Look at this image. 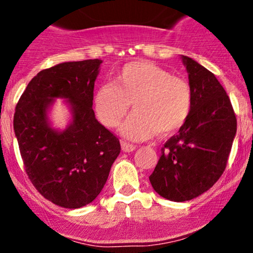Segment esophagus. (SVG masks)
<instances>
[{
    "instance_id": "obj_1",
    "label": "esophagus",
    "mask_w": 253,
    "mask_h": 253,
    "mask_svg": "<svg viewBox=\"0 0 253 253\" xmlns=\"http://www.w3.org/2000/svg\"><path fill=\"white\" fill-rule=\"evenodd\" d=\"M121 149L124 152H133L135 150V146L133 144L126 143V141H121Z\"/></svg>"
}]
</instances>
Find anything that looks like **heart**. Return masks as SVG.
Listing matches in <instances>:
<instances>
[{
    "instance_id": "obj_1",
    "label": "heart",
    "mask_w": 253,
    "mask_h": 253,
    "mask_svg": "<svg viewBox=\"0 0 253 253\" xmlns=\"http://www.w3.org/2000/svg\"><path fill=\"white\" fill-rule=\"evenodd\" d=\"M130 102L134 112L120 126L130 140H144L158 133L170 135L189 118L193 107L190 85L155 63L140 60L124 65L95 91L94 107L108 127L121 121Z\"/></svg>"
}]
</instances>
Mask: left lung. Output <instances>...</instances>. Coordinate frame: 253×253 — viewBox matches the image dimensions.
I'll return each mask as SVG.
<instances>
[{
    "label": "left lung",
    "instance_id": "left-lung-1",
    "mask_svg": "<svg viewBox=\"0 0 253 253\" xmlns=\"http://www.w3.org/2000/svg\"><path fill=\"white\" fill-rule=\"evenodd\" d=\"M181 59L193 107L178 134L165 143L150 176L156 193L175 202L189 201L213 187L225 170L237 133L231 101L214 74L193 58Z\"/></svg>",
    "mask_w": 253,
    "mask_h": 253
}]
</instances>
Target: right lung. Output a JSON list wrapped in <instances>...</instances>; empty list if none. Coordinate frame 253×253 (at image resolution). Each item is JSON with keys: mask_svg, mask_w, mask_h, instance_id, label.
I'll return each instance as SVG.
<instances>
[{"mask_svg": "<svg viewBox=\"0 0 253 253\" xmlns=\"http://www.w3.org/2000/svg\"><path fill=\"white\" fill-rule=\"evenodd\" d=\"M101 59L65 62L32 78L16 104L14 132L28 178L59 207H84L96 199L120 143L95 118V81ZM57 98L69 108L65 129H56L49 112Z\"/></svg>", "mask_w": 253, "mask_h": 253, "instance_id": "right-lung-1", "label": "right lung"}]
</instances>
